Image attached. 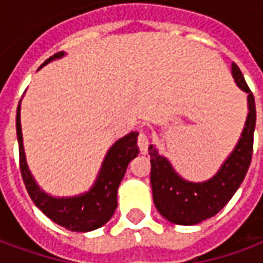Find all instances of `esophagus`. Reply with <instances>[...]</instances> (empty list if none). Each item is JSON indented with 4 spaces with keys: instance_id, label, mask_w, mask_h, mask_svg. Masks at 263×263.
I'll use <instances>...</instances> for the list:
<instances>
[{
    "instance_id": "1",
    "label": "esophagus",
    "mask_w": 263,
    "mask_h": 263,
    "mask_svg": "<svg viewBox=\"0 0 263 263\" xmlns=\"http://www.w3.org/2000/svg\"><path fill=\"white\" fill-rule=\"evenodd\" d=\"M148 145H149V138L145 135V134H141L138 137V146H139V151L141 154L146 155L148 154Z\"/></svg>"
}]
</instances>
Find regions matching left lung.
Returning a JSON list of instances; mask_svg holds the SVG:
<instances>
[{"label":"left lung","instance_id":"left-lung-1","mask_svg":"<svg viewBox=\"0 0 263 263\" xmlns=\"http://www.w3.org/2000/svg\"><path fill=\"white\" fill-rule=\"evenodd\" d=\"M231 73L235 84L248 94V114L235 148L214 176L204 182L186 180L156 146L149 145L154 203L160 215L173 224L194 226L214 217L235 194L251 165L256 122L255 98L235 63L231 65Z\"/></svg>","mask_w":263,"mask_h":263}]
</instances>
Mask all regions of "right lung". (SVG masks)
<instances>
[{
	"label": "right lung",
	"mask_w": 263,
	"mask_h": 263,
	"mask_svg": "<svg viewBox=\"0 0 263 263\" xmlns=\"http://www.w3.org/2000/svg\"><path fill=\"white\" fill-rule=\"evenodd\" d=\"M65 52L53 54L45 60L39 69L50 63L52 60L60 59ZM16 137L20 145V167L25 187L32 201L48 218L65 227L66 230L77 232H88L103 227L114 215L117 209V193L121 180L124 179L126 167L134 158L139 154L138 148V132H129L118 139L108 149L100 167L97 179L88 192L71 196V197H54L46 193L32 176L28 167L24 149V138L21 128V101L16 109Z\"/></svg>",
	"instance_id": "1"
}]
</instances>
